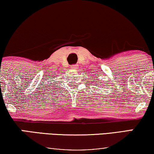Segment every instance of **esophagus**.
<instances>
[{
  "label": "esophagus",
  "mask_w": 154,
  "mask_h": 154,
  "mask_svg": "<svg viewBox=\"0 0 154 154\" xmlns=\"http://www.w3.org/2000/svg\"><path fill=\"white\" fill-rule=\"evenodd\" d=\"M78 65L77 64H73V65H71V69H78Z\"/></svg>",
  "instance_id": "obj_1"
}]
</instances>
